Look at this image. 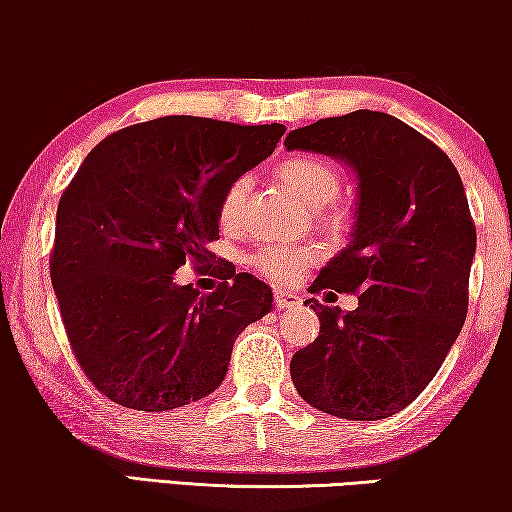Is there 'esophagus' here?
<instances>
[{
  "instance_id": "1",
  "label": "esophagus",
  "mask_w": 512,
  "mask_h": 512,
  "mask_svg": "<svg viewBox=\"0 0 512 512\" xmlns=\"http://www.w3.org/2000/svg\"><path fill=\"white\" fill-rule=\"evenodd\" d=\"M300 303H303V300H300V296H296V293L284 291V289H275V307H277V310H284V307H296Z\"/></svg>"
}]
</instances>
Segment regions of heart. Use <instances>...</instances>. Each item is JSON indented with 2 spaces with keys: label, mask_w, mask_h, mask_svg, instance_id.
I'll list each match as a JSON object with an SVG mask.
<instances>
[{
  "label": "heart",
  "mask_w": 512,
  "mask_h": 512,
  "mask_svg": "<svg viewBox=\"0 0 512 512\" xmlns=\"http://www.w3.org/2000/svg\"><path fill=\"white\" fill-rule=\"evenodd\" d=\"M275 179L289 191L293 198L305 202L307 207H314L319 221L328 230H340L345 223L340 209H335L326 202H331L342 188V174L338 167L319 156L310 153H298V156L284 158L275 167ZM249 179L240 177L226 188L219 202V219L223 226H235L240 221V214L247 200ZM317 261V251L307 247H286V244H265L251 256V265L272 282H296L303 277V272Z\"/></svg>",
  "instance_id": "b5f03b06"
}]
</instances>
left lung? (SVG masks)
<instances>
[{"label": "left lung", "mask_w": 512, "mask_h": 512, "mask_svg": "<svg viewBox=\"0 0 512 512\" xmlns=\"http://www.w3.org/2000/svg\"><path fill=\"white\" fill-rule=\"evenodd\" d=\"M284 146L345 160L359 179L352 242L310 286L354 293L359 307L305 300L321 326L293 354V387L342 419L396 415L436 377L466 321L475 223L457 167L415 128L368 109L293 130Z\"/></svg>", "instance_id": "1"}]
</instances>
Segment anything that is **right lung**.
I'll return each instance as SVG.
<instances>
[{"instance_id": "add662e5", "label": "right lung", "mask_w": 512, "mask_h": 512, "mask_svg": "<svg viewBox=\"0 0 512 512\" xmlns=\"http://www.w3.org/2000/svg\"><path fill=\"white\" fill-rule=\"evenodd\" d=\"M282 123L163 116L104 137L62 193L51 282L69 347L123 408L200 401L226 377L233 342L270 312L268 284L228 261L200 296L172 275L202 268L226 188L275 151Z\"/></svg>"}]
</instances>
